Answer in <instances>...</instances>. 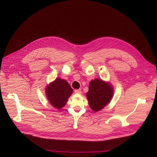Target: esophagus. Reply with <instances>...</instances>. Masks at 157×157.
<instances>
[{"mask_svg": "<svg viewBox=\"0 0 157 157\" xmlns=\"http://www.w3.org/2000/svg\"><path fill=\"white\" fill-rule=\"evenodd\" d=\"M74 92L76 93V94H81V89L75 90H74Z\"/></svg>", "mask_w": 157, "mask_h": 157, "instance_id": "esophagus-1", "label": "esophagus"}]
</instances>
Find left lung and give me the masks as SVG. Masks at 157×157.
<instances>
[{
  "label": "left lung",
  "mask_w": 157,
  "mask_h": 157,
  "mask_svg": "<svg viewBox=\"0 0 157 157\" xmlns=\"http://www.w3.org/2000/svg\"><path fill=\"white\" fill-rule=\"evenodd\" d=\"M86 97L89 105L94 112L103 109L111 100L113 88L111 84L102 79H95L90 82Z\"/></svg>",
  "instance_id": "1"
}]
</instances>
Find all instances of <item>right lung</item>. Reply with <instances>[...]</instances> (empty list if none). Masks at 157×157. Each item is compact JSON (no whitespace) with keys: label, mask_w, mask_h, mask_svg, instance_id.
<instances>
[{"label":"right lung","mask_w":157,"mask_h":157,"mask_svg":"<svg viewBox=\"0 0 157 157\" xmlns=\"http://www.w3.org/2000/svg\"><path fill=\"white\" fill-rule=\"evenodd\" d=\"M73 90L67 81L56 78L46 88V95L50 104L57 109H60L66 104Z\"/></svg>","instance_id":"right-lung-1"}]
</instances>
